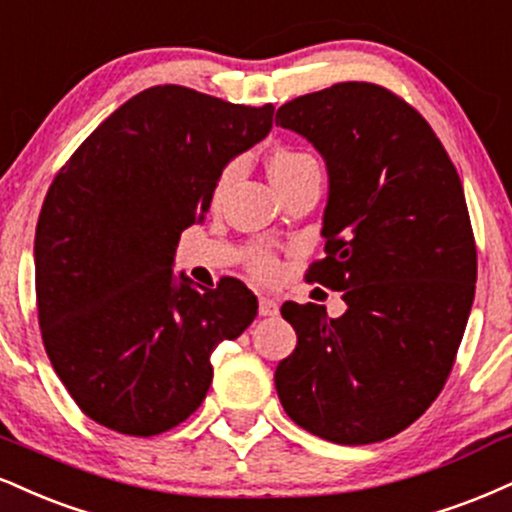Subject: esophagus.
I'll return each instance as SVG.
<instances>
[{
	"label": "esophagus",
	"mask_w": 512,
	"mask_h": 512,
	"mask_svg": "<svg viewBox=\"0 0 512 512\" xmlns=\"http://www.w3.org/2000/svg\"><path fill=\"white\" fill-rule=\"evenodd\" d=\"M260 315L262 317H276V315H279V300L269 298V295H262V298H260Z\"/></svg>",
	"instance_id": "1"
}]
</instances>
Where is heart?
<instances>
[{
    "label": "heart",
    "mask_w": 512,
    "mask_h": 512,
    "mask_svg": "<svg viewBox=\"0 0 512 512\" xmlns=\"http://www.w3.org/2000/svg\"><path fill=\"white\" fill-rule=\"evenodd\" d=\"M307 166H317V159L312 155H307V152H300V150H291V147H281V150H276L272 159H269V176H272V181H283V178H291L293 174H298V171L307 169ZM238 174V162H229L224 166V169L219 171V178H217V186H214V193H221L229 183L233 181V176ZM252 272L260 274V276H272L276 272V260L272 255H260L252 257Z\"/></svg>",
    "instance_id": "b5f03b06"
}]
</instances>
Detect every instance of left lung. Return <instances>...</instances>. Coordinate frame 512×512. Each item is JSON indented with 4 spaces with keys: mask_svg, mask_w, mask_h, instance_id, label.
I'll return each instance as SVG.
<instances>
[{
    "mask_svg": "<svg viewBox=\"0 0 512 512\" xmlns=\"http://www.w3.org/2000/svg\"><path fill=\"white\" fill-rule=\"evenodd\" d=\"M276 126L310 140L329 171L326 257L307 281L348 310L286 303L298 346L279 362L286 415L319 439L362 446L410 427L439 396L477 281L463 183L427 121L374 83L295 97Z\"/></svg>",
    "mask_w": 512,
    "mask_h": 512,
    "instance_id": "1",
    "label": "left lung"
}]
</instances>
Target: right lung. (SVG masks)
I'll use <instances>...</instances> for the list:
<instances>
[{
    "instance_id": "1",
    "label": "right lung",
    "mask_w": 512,
    "mask_h": 512,
    "mask_svg": "<svg viewBox=\"0 0 512 512\" xmlns=\"http://www.w3.org/2000/svg\"><path fill=\"white\" fill-rule=\"evenodd\" d=\"M272 116V104L155 85L104 119L54 176L35 231L42 343L102 427L155 436L188 420L212 384L214 348L255 319L245 283L197 291L171 267L219 171L267 138Z\"/></svg>"
}]
</instances>
